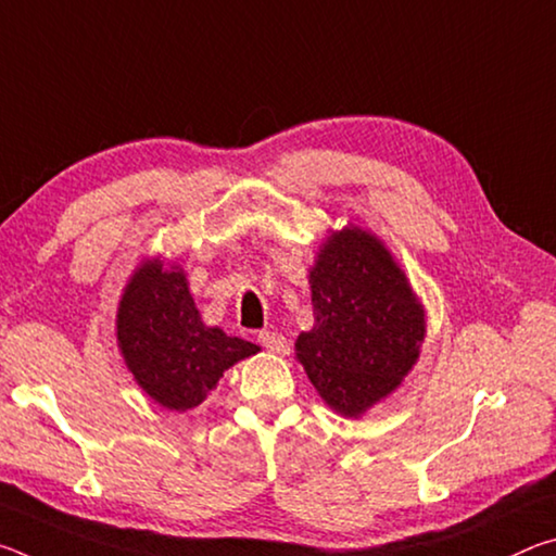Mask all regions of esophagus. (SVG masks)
I'll use <instances>...</instances> for the list:
<instances>
[{
    "mask_svg": "<svg viewBox=\"0 0 556 556\" xmlns=\"http://www.w3.org/2000/svg\"><path fill=\"white\" fill-rule=\"evenodd\" d=\"M260 343H262V348H265V351L271 353V355H287V353H289V343H287V338L281 336V333L262 331V333H260Z\"/></svg>",
    "mask_w": 556,
    "mask_h": 556,
    "instance_id": "obj_1",
    "label": "esophagus"
}]
</instances>
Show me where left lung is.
<instances>
[{"label": "left lung", "mask_w": 556, "mask_h": 556, "mask_svg": "<svg viewBox=\"0 0 556 556\" xmlns=\"http://www.w3.org/2000/svg\"><path fill=\"white\" fill-rule=\"evenodd\" d=\"M308 285L314 328L299 333L296 361L328 407L357 419L417 365L425 304L388 244L353 223L318 244Z\"/></svg>", "instance_id": "8db88e82"}]
</instances>
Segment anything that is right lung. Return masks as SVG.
Instances as JSON below:
<instances>
[{"mask_svg": "<svg viewBox=\"0 0 556 556\" xmlns=\"http://www.w3.org/2000/svg\"><path fill=\"white\" fill-rule=\"evenodd\" d=\"M117 348L131 378L159 407L188 412L218 388L223 372L260 345L203 324L181 265L144 257L117 304Z\"/></svg>", "mask_w": 556, "mask_h": 556, "instance_id": "obj_1", "label": "right lung"}]
</instances>
